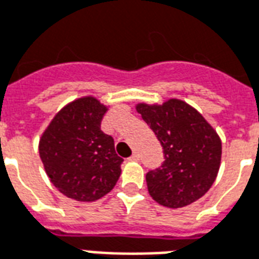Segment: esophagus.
<instances>
[{
    "label": "esophagus",
    "instance_id": "34e87169",
    "mask_svg": "<svg viewBox=\"0 0 259 259\" xmlns=\"http://www.w3.org/2000/svg\"><path fill=\"white\" fill-rule=\"evenodd\" d=\"M139 159H140V155L137 154V152H135V154L130 156L129 160H130V162H139Z\"/></svg>",
    "mask_w": 259,
    "mask_h": 259
}]
</instances>
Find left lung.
Listing matches in <instances>:
<instances>
[{
	"label": "left lung",
	"mask_w": 259,
	"mask_h": 259,
	"mask_svg": "<svg viewBox=\"0 0 259 259\" xmlns=\"http://www.w3.org/2000/svg\"><path fill=\"white\" fill-rule=\"evenodd\" d=\"M136 110L163 147L162 166L147 173V187L164 207H185L211 188L221 163V139L202 114L185 101L140 103Z\"/></svg>",
	"instance_id": "8db88e82"
}]
</instances>
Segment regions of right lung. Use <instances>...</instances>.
I'll return each instance as SVG.
<instances>
[{"label":"right lung","mask_w":259,"mask_h":259,"mask_svg":"<svg viewBox=\"0 0 259 259\" xmlns=\"http://www.w3.org/2000/svg\"><path fill=\"white\" fill-rule=\"evenodd\" d=\"M93 96L63 107L39 140V156L51 183L67 198L95 202L114 188L123 159L101 130L107 112Z\"/></svg>","instance_id":"obj_1"}]
</instances>
